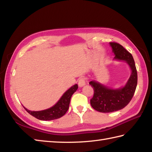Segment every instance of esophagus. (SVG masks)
Returning a JSON list of instances; mask_svg holds the SVG:
<instances>
[{"label":"esophagus","mask_w":152,"mask_h":152,"mask_svg":"<svg viewBox=\"0 0 152 152\" xmlns=\"http://www.w3.org/2000/svg\"><path fill=\"white\" fill-rule=\"evenodd\" d=\"M85 78L84 77H81V78H80L78 80V86L79 87H82V86H84L86 84V82H85Z\"/></svg>","instance_id":"34e87169"}]
</instances>
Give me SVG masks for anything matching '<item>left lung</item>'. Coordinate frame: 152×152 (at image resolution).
<instances>
[{
	"label": "left lung",
	"instance_id": "obj_1",
	"mask_svg": "<svg viewBox=\"0 0 152 152\" xmlns=\"http://www.w3.org/2000/svg\"><path fill=\"white\" fill-rule=\"evenodd\" d=\"M115 54L114 59L125 61L129 65L132 73L126 85L118 89L109 88L96 81L90 84L94 94L90 100L92 107L101 113H111L123 109L129 103L134 94L137 86L138 76L132 55L119 43H109Z\"/></svg>",
	"mask_w": 152,
	"mask_h": 152
}]
</instances>
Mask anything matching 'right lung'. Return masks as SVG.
<instances>
[{"label":"right lung","mask_w":152,"mask_h":152,"mask_svg":"<svg viewBox=\"0 0 152 152\" xmlns=\"http://www.w3.org/2000/svg\"><path fill=\"white\" fill-rule=\"evenodd\" d=\"M78 88V86L77 84L72 86L62 95L61 99L55 105L47 109L39 111H31L24 107H23V108L33 117L41 121H50L59 118L64 115L68 111V108H69L71 97L74 92L77 90Z\"/></svg>","instance_id":"add662e5"}]
</instances>
